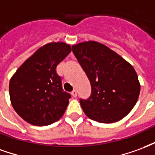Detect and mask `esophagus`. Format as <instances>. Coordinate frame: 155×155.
I'll use <instances>...</instances> for the list:
<instances>
[{"label":"esophagus","instance_id":"34e87169","mask_svg":"<svg viewBox=\"0 0 155 155\" xmlns=\"http://www.w3.org/2000/svg\"><path fill=\"white\" fill-rule=\"evenodd\" d=\"M72 96H73V97H76L77 96H78V92H77V90H73V91H72Z\"/></svg>","mask_w":155,"mask_h":155}]
</instances>
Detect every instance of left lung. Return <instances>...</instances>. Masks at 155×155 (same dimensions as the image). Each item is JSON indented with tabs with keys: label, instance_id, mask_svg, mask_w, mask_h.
<instances>
[{
	"label": "left lung",
	"instance_id": "obj_1",
	"mask_svg": "<svg viewBox=\"0 0 155 155\" xmlns=\"http://www.w3.org/2000/svg\"><path fill=\"white\" fill-rule=\"evenodd\" d=\"M73 52L91 83L90 97L80 99L84 113L100 123L116 122L128 115L140 91L131 64L96 41L74 45Z\"/></svg>",
	"mask_w": 155,
	"mask_h": 155
}]
</instances>
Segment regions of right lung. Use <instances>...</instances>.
<instances>
[{"mask_svg":"<svg viewBox=\"0 0 155 155\" xmlns=\"http://www.w3.org/2000/svg\"><path fill=\"white\" fill-rule=\"evenodd\" d=\"M71 50V46L63 42L44 45L11 78V105L28 123L39 126L50 125L65 112L71 95L63 90L56 68Z\"/></svg>","mask_w":155,"mask_h":155,"instance_id":"add662e5","label":"right lung"}]
</instances>
